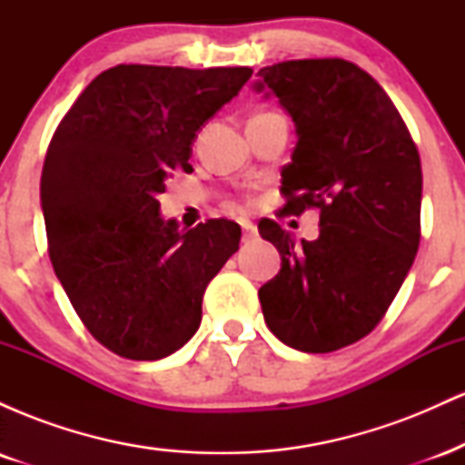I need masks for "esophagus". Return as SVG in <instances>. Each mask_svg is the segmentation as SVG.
Segmentation results:
<instances>
[{"instance_id":"esophagus-1","label":"esophagus","mask_w":465,"mask_h":465,"mask_svg":"<svg viewBox=\"0 0 465 465\" xmlns=\"http://www.w3.org/2000/svg\"><path fill=\"white\" fill-rule=\"evenodd\" d=\"M240 227H242V232H244V240H251V238H255L258 236V229H255V225L251 221H240Z\"/></svg>"}]
</instances>
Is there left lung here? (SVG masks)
<instances>
[{"mask_svg":"<svg viewBox=\"0 0 465 465\" xmlns=\"http://www.w3.org/2000/svg\"><path fill=\"white\" fill-rule=\"evenodd\" d=\"M258 76L255 92L275 95L297 133L282 168L284 210L322 212L317 240L295 242L275 221L260 223L282 269L258 297L282 343L325 354L376 328L413 264L420 154L385 89L354 63L303 58Z\"/></svg>","mask_w":465,"mask_h":465,"instance_id":"1","label":"left lung"}]
</instances>
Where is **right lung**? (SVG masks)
<instances>
[{
	"label": "right lung",
	"instance_id": "add662e5",
	"mask_svg": "<svg viewBox=\"0 0 465 465\" xmlns=\"http://www.w3.org/2000/svg\"><path fill=\"white\" fill-rule=\"evenodd\" d=\"M249 67L117 65L95 76L52 137L41 210L54 273L104 348L159 361L201 325L203 292L238 251L227 218L179 229L159 194L190 173L192 143Z\"/></svg>",
	"mask_w": 465,
	"mask_h": 465
}]
</instances>
